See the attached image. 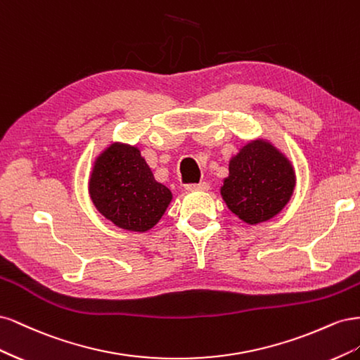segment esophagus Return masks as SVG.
<instances>
[{
    "mask_svg": "<svg viewBox=\"0 0 360 360\" xmlns=\"http://www.w3.org/2000/svg\"><path fill=\"white\" fill-rule=\"evenodd\" d=\"M186 189L188 192H195V191H209L210 189V184L205 183V181H201V183H189L186 184Z\"/></svg>",
    "mask_w": 360,
    "mask_h": 360,
    "instance_id": "34e87169",
    "label": "esophagus"
}]
</instances>
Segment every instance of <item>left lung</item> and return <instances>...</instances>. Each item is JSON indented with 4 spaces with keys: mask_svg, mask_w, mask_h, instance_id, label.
<instances>
[{
    "mask_svg": "<svg viewBox=\"0 0 360 360\" xmlns=\"http://www.w3.org/2000/svg\"><path fill=\"white\" fill-rule=\"evenodd\" d=\"M294 186L296 176L290 160L267 141L257 139L230 160V176L221 193L228 209L252 225L284 209Z\"/></svg>",
    "mask_w": 360,
    "mask_h": 360,
    "instance_id": "obj_1",
    "label": "left lung"
}]
</instances>
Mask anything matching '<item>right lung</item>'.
<instances>
[{"instance_id": "right-lung-1", "label": "right lung", "mask_w": 360, "mask_h": 360, "mask_svg": "<svg viewBox=\"0 0 360 360\" xmlns=\"http://www.w3.org/2000/svg\"><path fill=\"white\" fill-rule=\"evenodd\" d=\"M90 197L96 209L117 226L144 233L159 222L172 193L155 180L136 147L115 143L94 162Z\"/></svg>"}]
</instances>
